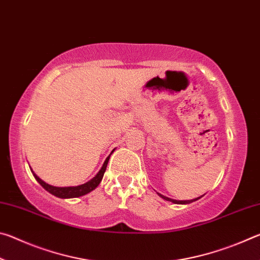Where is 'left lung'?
<instances>
[{
  "mask_svg": "<svg viewBox=\"0 0 260 260\" xmlns=\"http://www.w3.org/2000/svg\"><path fill=\"white\" fill-rule=\"evenodd\" d=\"M158 193V196L159 197H161L162 200H165V201H169V202H172V203H174V204H189V203H191V202H195V201H197L199 199H201V197H197V199H193V200H189V201H178V200H173V199H170V197H166V196H164V195H161V193H159V192H157Z\"/></svg>",
  "mask_w": 260,
  "mask_h": 260,
  "instance_id": "left-lung-1",
  "label": "left lung"
}]
</instances>
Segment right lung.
<instances>
[{"mask_svg":"<svg viewBox=\"0 0 260 260\" xmlns=\"http://www.w3.org/2000/svg\"><path fill=\"white\" fill-rule=\"evenodd\" d=\"M111 153H110V155L108 156V158L104 161V164L102 165V167H101V170L99 171L98 174H96L93 179H90L89 181L86 182V183L79 184V186H76V187H55V186H51V184L46 183L45 181H43V180L39 178L38 175L33 172V170L30 169V166H29V169H30V171H32L35 180H37V181L40 183L41 186L45 188L48 192L52 193V195L56 196V197H59V199H76V197H80V196L86 195V193L90 192L91 190H94V189L99 186L100 182L102 181V179H103V175H104L105 170H107V166H108V162H109Z\"/></svg>","mask_w":260,"mask_h":260,"instance_id":"obj_1","label":"right lung"}]
</instances>
